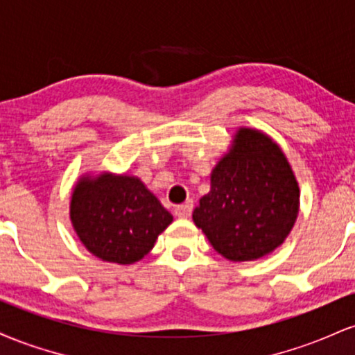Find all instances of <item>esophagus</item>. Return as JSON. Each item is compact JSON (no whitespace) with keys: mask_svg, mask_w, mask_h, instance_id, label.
I'll return each mask as SVG.
<instances>
[{"mask_svg":"<svg viewBox=\"0 0 355 355\" xmlns=\"http://www.w3.org/2000/svg\"><path fill=\"white\" fill-rule=\"evenodd\" d=\"M191 210H193V203H191V202L182 203V205L175 207V217L189 218L191 215Z\"/></svg>","mask_w":355,"mask_h":355,"instance_id":"esophagus-1","label":"esophagus"}]
</instances>
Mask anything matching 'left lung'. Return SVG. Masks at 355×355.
<instances>
[{"mask_svg": "<svg viewBox=\"0 0 355 355\" xmlns=\"http://www.w3.org/2000/svg\"><path fill=\"white\" fill-rule=\"evenodd\" d=\"M297 214L299 185L282 150L263 133L242 128L211 172L210 193L193 210V222L220 255L245 262L279 247Z\"/></svg>", "mask_w": 355, "mask_h": 355, "instance_id": "obj_1", "label": "left lung"}]
</instances>
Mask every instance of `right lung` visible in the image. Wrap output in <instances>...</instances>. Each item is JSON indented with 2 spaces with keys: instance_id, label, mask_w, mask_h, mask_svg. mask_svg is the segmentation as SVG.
<instances>
[{
  "instance_id": "obj_1",
  "label": "right lung",
  "mask_w": 355,
  "mask_h": 355,
  "mask_svg": "<svg viewBox=\"0 0 355 355\" xmlns=\"http://www.w3.org/2000/svg\"><path fill=\"white\" fill-rule=\"evenodd\" d=\"M73 227L101 260L133 263L152 250L172 214L135 177L85 178L71 197Z\"/></svg>"
}]
</instances>
